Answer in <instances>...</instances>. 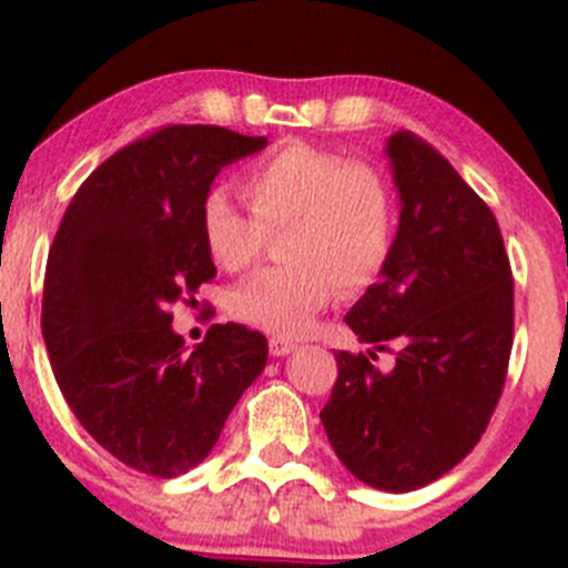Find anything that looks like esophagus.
<instances>
[{
    "label": "esophagus",
    "instance_id": "34e87169",
    "mask_svg": "<svg viewBox=\"0 0 568 568\" xmlns=\"http://www.w3.org/2000/svg\"><path fill=\"white\" fill-rule=\"evenodd\" d=\"M268 349H272V356H288V353H294L296 349V342H291V338H283V336H272L268 338Z\"/></svg>",
    "mask_w": 568,
    "mask_h": 568
}]
</instances>
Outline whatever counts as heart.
<instances>
[{
  "instance_id": "obj_1",
  "label": "heart",
  "mask_w": 568,
  "mask_h": 568,
  "mask_svg": "<svg viewBox=\"0 0 568 568\" xmlns=\"http://www.w3.org/2000/svg\"><path fill=\"white\" fill-rule=\"evenodd\" d=\"M241 193L252 215L215 187L201 201L199 230L210 260L224 272L252 268L268 235L285 230V266L235 285L226 302L248 327L302 336L338 288H369L395 254L397 193L373 162L288 142L248 164Z\"/></svg>"
}]
</instances>
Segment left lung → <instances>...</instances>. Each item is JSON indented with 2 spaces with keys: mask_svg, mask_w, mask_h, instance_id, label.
Segmentation results:
<instances>
[{
  "mask_svg": "<svg viewBox=\"0 0 568 568\" xmlns=\"http://www.w3.org/2000/svg\"><path fill=\"white\" fill-rule=\"evenodd\" d=\"M386 153L404 201L395 254L344 322L395 367L381 373L373 349H338L320 417L349 474L409 493L485 434L505 392L516 296L496 215L452 162L412 131H397Z\"/></svg>",
  "mask_w": 568,
  "mask_h": 568,
  "instance_id": "left-lung-1",
  "label": "left lung"
}]
</instances>
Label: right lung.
I'll return each mask as SVG.
<instances>
[{
    "instance_id": "obj_1",
    "label": "right lung",
    "mask_w": 568,
    "mask_h": 568,
    "mask_svg": "<svg viewBox=\"0 0 568 568\" xmlns=\"http://www.w3.org/2000/svg\"><path fill=\"white\" fill-rule=\"evenodd\" d=\"M266 136L164 125L111 153L78 187L50 246L41 333L63 400L98 445L156 479L187 474L263 373V333L212 325L193 353L171 327L215 277L199 210L224 164Z\"/></svg>"
}]
</instances>
